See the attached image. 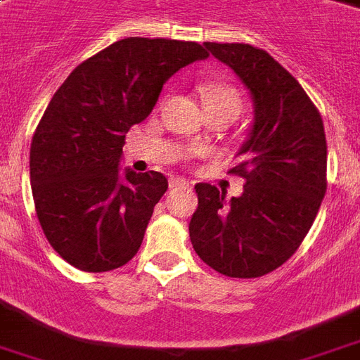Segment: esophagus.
<instances>
[{
	"label": "esophagus",
	"mask_w": 360,
	"mask_h": 360,
	"mask_svg": "<svg viewBox=\"0 0 360 360\" xmlns=\"http://www.w3.org/2000/svg\"><path fill=\"white\" fill-rule=\"evenodd\" d=\"M193 183L188 179H183V177H175V179L169 181V188H191Z\"/></svg>",
	"instance_id": "34e87169"
}]
</instances>
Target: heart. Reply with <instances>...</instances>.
I'll list each match as a JSON object with an SVG mask.
<instances>
[{
  "mask_svg": "<svg viewBox=\"0 0 360 360\" xmlns=\"http://www.w3.org/2000/svg\"><path fill=\"white\" fill-rule=\"evenodd\" d=\"M204 106H233L240 112V93L229 84H207L202 87Z\"/></svg>",
  "mask_w": 360,
  "mask_h": 360,
  "instance_id": "b5f03b06",
  "label": "heart"
}]
</instances>
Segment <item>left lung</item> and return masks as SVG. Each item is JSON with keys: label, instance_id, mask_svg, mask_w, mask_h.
I'll return each mask as SVG.
<instances>
[{"label": "left lung", "instance_id": "obj_1", "mask_svg": "<svg viewBox=\"0 0 360 360\" xmlns=\"http://www.w3.org/2000/svg\"><path fill=\"white\" fill-rule=\"evenodd\" d=\"M240 78L254 101L250 137L229 173L246 181L225 198L198 183L188 223L200 259L231 278H257L286 263L313 225L326 193V135L300 82L267 51L248 44H204Z\"/></svg>", "mask_w": 360, "mask_h": 360}]
</instances>
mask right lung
<instances>
[{
    "label": "right lung",
    "instance_id": "obj_1",
    "mask_svg": "<svg viewBox=\"0 0 360 360\" xmlns=\"http://www.w3.org/2000/svg\"><path fill=\"white\" fill-rule=\"evenodd\" d=\"M206 57L196 41L120 39L53 95L32 137L30 183L45 238L65 262L105 273L139 252L167 179L120 173L126 133L153 112L175 72Z\"/></svg>",
    "mask_w": 360,
    "mask_h": 360
}]
</instances>
